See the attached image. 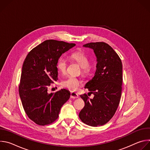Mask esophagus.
Masks as SVG:
<instances>
[{
    "label": "esophagus",
    "mask_w": 150,
    "mask_h": 150,
    "mask_svg": "<svg viewBox=\"0 0 150 150\" xmlns=\"http://www.w3.org/2000/svg\"><path fill=\"white\" fill-rule=\"evenodd\" d=\"M79 97L78 95L75 93H71V98H78Z\"/></svg>",
    "instance_id": "34e87169"
}]
</instances>
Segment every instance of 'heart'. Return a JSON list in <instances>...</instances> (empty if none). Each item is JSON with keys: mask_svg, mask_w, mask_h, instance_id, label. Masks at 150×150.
I'll return each mask as SVG.
<instances>
[{"mask_svg": "<svg viewBox=\"0 0 150 150\" xmlns=\"http://www.w3.org/2000/svg\"><path fill=\"white\" fill-rule=\"evenodd\" d=\"M71 57L81 67L82 74L83 75H88L90 73L91 70V68L90 66V60L88 57L83 52H76L73 53L71 55ZM67 59L63 57H60L56 63L57 69L61 74H65L67 72ZM62 85L71 91H76L79 87L82 86V82L75 77L69 76L62 81Z\"/></svg>", "mask_w": 150, "mask_h": 150, "instance_id": "1", "label": "heart"}]
</instances>
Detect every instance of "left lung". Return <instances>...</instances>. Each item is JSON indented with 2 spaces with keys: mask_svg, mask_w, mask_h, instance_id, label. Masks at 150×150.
Returning a JSON list of instances; mask_svg holds the SVG:
<instances>
[{
  "mask_svg": "<svg viewBox=\"0 0 150 150\" xmlns=\"http://www.w3.org/2000/svg\"><path fill=\"white\" fill-rule=\"evenodd\" d=\"M83 47L94 50L97 63L94 76L85 86L94 97L90 99L86 94L80 96L85 106L79 117L89 126H102L113 117L119 104L123 82L122 63L113 48L104 42H90Z\"/></svg>",
  "mask_w": 150,
  "mask_h": 150,
  "instance_id": "obj_1",
  "label": "left lung"
}]
</instances>
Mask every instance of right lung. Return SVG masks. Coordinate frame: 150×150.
<instances>
[{
    "label": "right lung",
    "mask_w": 150,
    "mask_h": 150,
    "mask_svg": "<svg viewBox=\"0 0 150 150\" xmlns=\"http://www.w3.org/2000/svg\"><path fill=\"white\" fill-rule=\"evenodd\" d=\"M75 46L63 41L47 40L27 54L22 68L19 94L27 116L38 125L53 123L62 106L70 97L68 90L48 93L51 83L58 79L56 63L62 53Z\"/></svg>",
    "instance_id": "add662e5"
}]
</instances>
